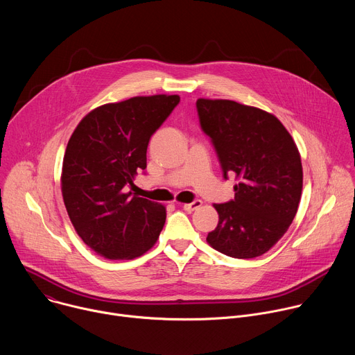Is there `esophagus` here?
Segmentation results:
<instances>
[{
    "label": "esophagus",
    "mask_w": 355,
    "mask_h": 355,
    "mask_svg": "<svg viewBox=\"0 0 355 355\" xmlns=\"http://www.w3.org/2000/svg\"><path fill=\"white\" fill-rule=\"evenodd\" d=\"M200 207H202V200H200V199H195L193 202H191V204L182 205V208H184L187 212H193V211L199 209Z\"/></svg>",
    "instance_id": "34e87169"
}]
</instances>
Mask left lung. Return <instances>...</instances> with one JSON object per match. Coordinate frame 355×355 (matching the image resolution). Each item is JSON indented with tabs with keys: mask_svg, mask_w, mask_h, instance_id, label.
Listing matches in <instances>:
<instances>
[{
	"mask_svg": "<svg viewBox=\"0 0 355 355\" xmlns=\"http://www.w3.org/2000/svg\"><path fill=\"white\" fill-rule=\"evenodd\" d=\"M200 129L211 137L234 199L215 204L219 222L207 241L233 259L267 252L291 226L302 195V163L285 126L263 110L229 99L196 101Z\"/></svg>",
	"mask_w": 355,
	"mask_h": 355,
	"instance_id": "left-lung-1",
	"label": "left lung"
}]
</instances>
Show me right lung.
Wrapping results in <instances>:
<instances>
[{
	"label": "right lung",
	"mask_w": 355,
	"mask_h": 355,
	"mask_svg": "<svg viewBox=\"0 0 355 355\" xmlns=\"http://www.w3.org/2000/svg\"><path fill=\"white\" fill-rule=\"evenodd\" d=\"M178 95L133 96L85 115L62 170L69 218L83 241L108 260H132L155 245L166 208L128 191L146 168L148 140L178 105Z\"/></svg>",
	"instance_id": "1"
}]
</instances>
